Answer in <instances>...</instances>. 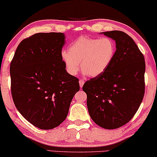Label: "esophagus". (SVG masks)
Returning a JSON list of instances; mask_svg holds the SVG:
<instances>
[{"mask_svg":"<svg viewBox=\"0 0 157 157\" xmlns=\"http://www.w3.org/2000/svg\"><path fill=\"white\" fill-rule=\"evenodd\" d=\"M84 84V81L83 80H80L79 81V86H80V88H82Z\"/></svg>","mask_w":157,"mask_h":157,"instance_id":"obj_1","label":"esophagus"}]
</instances>
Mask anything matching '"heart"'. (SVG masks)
Segmentation results:
<instances>
[{
	"label": "heart",
	"instance_id": "heart-1",
	"mask_svg": "<svg viewBox=\"0 0 157 157\" xmlns=\"http://www.w3.org/2000/svg\"><path fill=\"white\" fill-rule=\"evenodd\" d=\"M115 54L116 44L110 38L80 36L71 43L69 51H62L61 57L71 75H76L81 66L84 74L96 77L109 68Z\"/></svg>",
	"mask_w": 157,
	"mask_h": 157
}]
</instances>
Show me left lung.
Segmentation results:
<instances>
[{"mask_svg":"<svg viewBox=\"0 0 157 157\" xmlns=\"http://www.w3.org/2000/svg\"><path fill=\"white\" fill-rule=\"evenodd\" d=\"M115 40L116 54L106 71L84 83L87 107L99 126L115 129L136 114L144 94L145 62L131 37L121 31L101 32Z\"/></svg>","mask_w":157,"mask_h":157,"instance_id":"8db88e82","label":"left lung"}]
</instances>
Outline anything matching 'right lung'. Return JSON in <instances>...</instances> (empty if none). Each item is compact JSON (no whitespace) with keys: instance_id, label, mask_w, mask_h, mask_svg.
Here are the masks:
<instances>
[{"instance_id":"right-lung-1","label":"right lung","mask_w":157,"mask_h":157,"mask_svg":"<svg viewBox=\"0 0 157 157\" xmlns=\"http://www.w3.org/2000/svg\"><path fill=\"white\" fill-rule=\"evenodd\" d=\"M63 33H38L17 48L10 74L14 105L24 118L43 130L58 126L67 118L78 79L66 71L61 57Z\"/></svg>"}]
</instances>
